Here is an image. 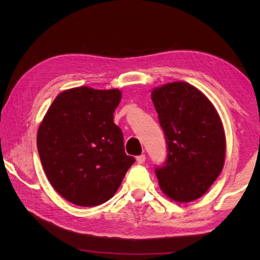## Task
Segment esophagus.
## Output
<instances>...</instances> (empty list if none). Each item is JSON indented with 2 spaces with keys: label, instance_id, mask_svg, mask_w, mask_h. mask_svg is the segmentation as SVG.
Returning <instances> with one entry per match:
<instances>
[{
  "label": "esophagus",
  "instance_id": "esophagus-1",
  "mask_svg": "<svg viewBox=\"0 0 260 260\" xmlns=\"http://www.w3.org/2000/svg\"><path fill=\"white\" fill-rule=\"evenodd\" d=\"M136 161H138L139 164H143V162L146 161V155H140L136 157Z\"/></svg>",
  "mask_w": 260,
  "mask_h": 260
}]
</instances>
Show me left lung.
<instances>
[{"mask_svg":"<svg viewBox=\"0 0 260 260\" xmlns=\"http://www.w3.org/2000/svg\"><path fill=\"white\" fill-rule=\"evenodd\" d=\"M167 142V160L156 170L161 191L170 200L189 203L209 190L223 169L226 136L211 101L184 81L151 90Z\"/></svg>","mask_w":260,"mask_h":260,"instance_id":"left-lung-1","label":"left lung"}]
</instances>
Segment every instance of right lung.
<instances>
[{"mask_svg": "<svg viewBox=\"0 0 260 260\" xmlns=\"http://www.w3.org/2000/svg\"><path fill=\"white\" fill-rule=\"evenodd\" d=\"M121 91L81 86L56 96L38 129L43 170L55 190L79 206L109 201L134 157L127 156L113 112Z\"/></svg>", "mask_w": 260, "mask_h": 260, "instance_id": "right-lung-1", "label": "right lung"}]
</instances>
